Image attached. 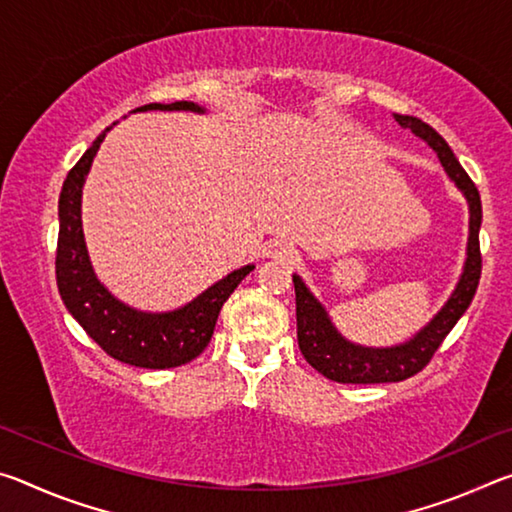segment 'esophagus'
<instances>
[{"label":"esophagus","mask_w":512,"mask_h":512,"mask_svg":"<svg viewBox=\"0 0 512 512\" xmlns=\"http://www.w3.org/2000/svg\"><path fill=\"white\" fill-rule=\"evenodd\" d=\"M268 255L275 257V259H280V262H289L291 264L293 259H296V250H293L287 244H273V246H268Z\"/></svg>","instance_id":"esophagus-1"}]
</instances>
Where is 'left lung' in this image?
<instances>
[{"label":"left lung","mask_w":512,"mask_h":512,"mask_svg":"<svg viewBox=\"0 0 512 512\" xmlns=\"http://www.w3.org/2000/svg\"><path fill=\"white\" fill-rule=\"evenodd\" d=\"M397 124L429 142L433 151L438 153L447 176L454 180L458 189L465 194L470 203V241H467V262L463 268L458 287L447 300V305L438 311L431 323L413 336L409 343L397 345V348H359L336 332L329 323L325 309L320 302L307 291L305 282L293 275V287H296V320H298V345L302 357L307 359L311 368H316L327 379L339 381V384H386V381H404L427 366L433 354L443 345L445 336L452 332L458 318L465 314L479 287L481 280V246H479V228H481V196L479 189L467 176L461 162L449 149V144L440 137L429 124L418 117L395 115Z\"/></svg>","instance_id":"left-lung-1"}]
</instances>
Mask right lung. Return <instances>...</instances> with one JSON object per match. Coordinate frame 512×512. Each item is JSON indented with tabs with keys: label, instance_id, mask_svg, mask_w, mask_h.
<instances>
[{
	"label": "right lung",
	"instance_id": "obj_1",
	"mask_svg": "<svg viewBox=\"0 0 512 512\" xmlns=\"http://www.w3.org/2000/svg\"><path fill=\"white\" fill-rule=\"evenodd\" d=\"M135 110H194L203 112L192 101L149 103ZM108 131V128H106ZM106 133L92 142L83 158L69 169L63 192L58 198V248H56V284L65 307L90 339L112 359L128 366L167 370L183 366L201 354L214 334L216 318L223 302L237 284L253 271L244 266L223 277L214 287L201 293L183 309L169 314H144L112 298L108 289L92 271L81 225V192L90 164L97 155Z\"/></svg>",
	"mask_w": 512,
	"mask_h": 512
}]
</instances>
